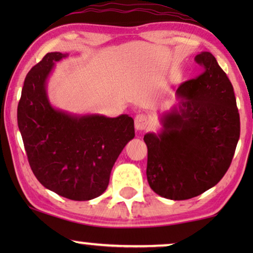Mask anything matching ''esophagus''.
I'll return each mask as SVG.
<instances>
[{
  "mask_svg": "<svg viewBox=\"0 0 253 253\" xmlns=\"http://www.w3.org/2000/svg\"><path fill=\"white\" fill-rule=\"evenodd\" d=\"M148 126H150V121H148L147 116L145 114H138V115L134 117V126H136L137 130L143 131L147 129Z\"/></svg>",
  "mask_w": 253,
  "mask_h": 253,
  "instance_id": "esophagus-1",
  "label": "esophagus"
}]
</instances>
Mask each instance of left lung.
<instances>
[{
    "mask_svg": "<svg viewBox=\"0 0 253 253\" xmlns=\"http://www.w3.org/2000/svg\"><path fill=\"white\" fill-rule=\"evenodd\" d=\"M195 61L202 74L179 85L178 103L162 116L161 132L144 136L148 184L171 200L193 198L216 185L240 139V113L229 78L209 51Z\"/></svg>",
    "mask_w": 253,
    "mask_h": 253,
    "instance_id": "1",
    "label": "left lung"
}]
</instances>
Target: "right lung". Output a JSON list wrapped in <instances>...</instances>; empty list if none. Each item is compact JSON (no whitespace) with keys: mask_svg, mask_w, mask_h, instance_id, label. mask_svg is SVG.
I'll use <instances>...</instances> for the list:
<instances>
[{"mask_svg":"<svg viewBox=\"0 0 253 253\" xmlns=\"http://www.w3.org/2000/svg\"><path fill=\"white\" fill-rule=\"evenodd\" d=\"M48 53L27 74L17 121L27 159L38 181L71 200L102 195L124 146L134 137L132 117L71 115L49 103L46 81L54 64L67 57Z\"/></svg>","mask_w":253,"mask_h":253,"instance_id":"obj_1","label":"right lung"}]
</instances>
